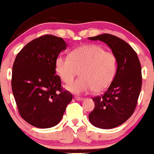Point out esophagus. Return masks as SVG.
<instances>
[{"label":"esophagus","mask_w":154,"mask_h":154,"mask_svg":"<svg viewBox=\"0 0 154 154\" xmlns=\"http://www.w3.org/2000/svg\"><path fill=\"white\" fill-rule=\"evenodd\" d=\"M75 99L77 100V101H82V100L84 99V98L79 97H75Z\"/></svg>","instance_id":"esophagus-1"}]
</instances>
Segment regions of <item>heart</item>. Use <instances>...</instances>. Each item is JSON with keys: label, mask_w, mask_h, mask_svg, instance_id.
<instances>
[{"label": "heart", "mask_w": 154, "mask_h": 154, "mask_svg": "<svg viewBox=\"0 0 154 154\" xmlns=\"http://www.w3.org/2000/svg\"><path fill=\"white\" fill-rule=\"evenodd\" d=\"M117 64V57L112 51L96 44H87L72 51L70 56L60 55L55 60V71L67 85L81 72V79L67 87L70 92L82 94L94 90L95 93H101L112 84Z\"/></svg>", "instance_id": "heart-1"}]
</instances>
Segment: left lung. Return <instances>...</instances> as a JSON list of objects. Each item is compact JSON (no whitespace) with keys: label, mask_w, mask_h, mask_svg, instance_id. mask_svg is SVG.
Listing matches in <instances>:
<instances>
[{"label":"left lung","mask_w":154,"mask_h":154,"mask_svg":"<svg viewBox=\"0 0 154 154\" xmlns=\"http://www.w3.org/2000/svg\"><path fill=\"white\" fill-rule=\"evenodd\" d=\"M88 39L106 43L118 61L112 84L101 96L92 99L95 106L89 120L98 128H115L127 121L136 108L142 88L141 64L133 48L115 35L106 33Z\"/></svg>","instance_id":"1"}]
</instances>
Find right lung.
<instances>
[{"instance_id": "obj_1", "label": "right lung", "mask_w": 154, "mask_h": 154, "mask_svg": "<svg viewBox=\"0 0 154 154\" xmlns=\"http://www.w3.org/2000/svg\"><path fill=\"white\" fill-rule=\"evenodd\" d=\"M66 44L61 37L46 35L35 39L18 53L12 66V88L21 117L40 128L61 121L73 96L63 90L55 75V60Z\"/></svg>"}]
</instances>
